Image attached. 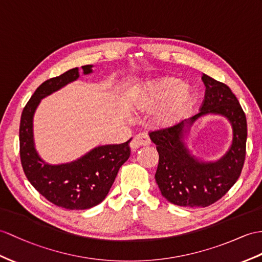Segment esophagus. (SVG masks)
<instances>
[{
    "label": "esophagus",
    "mask_w": 262,
    "mask_h": 262,
    "mask_svg": "<svg viewBox=\"0 0 262 262\" xmlns=\"http://www.w3.org/2000/svg\"><path fill=\"white\" fill-rule=\"evenodd\" d=\"M151 143L150 138L145 135V133H139V135L135 136L130 143V146L132 150H138L142 146H146Z\"/></svg>",
    "instance_id": "obj_1"
}]
</instances>
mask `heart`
<instances>
[{
    "label": "heart",
    "mask_w": 262,
    "mask_h": 262,
    "mask_svg": "<svg viewBox=\"0 0 262 262\" xmlns=\"http://www.w3.org/2000/svg\"><path fill=\"white\" fill-rule=\"evenodd\" d=\"M194 102L193 91L176 76H162L146 82L130 95V103L138 112H153L163 107L156 118V122L163 126L174 124L186 117Z\"/></svg>",
    "instance_id": "heart-1"
}]
</instances>
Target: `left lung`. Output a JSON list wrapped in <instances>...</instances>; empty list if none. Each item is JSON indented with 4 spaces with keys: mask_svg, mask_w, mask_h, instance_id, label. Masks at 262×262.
Returning a JSON list of instances; mask_svg holds the SVG:
<instances>
[{
    "mask_svg": "<svg viewBox=\"0 0 262 262\" xmlns=\"http://www.w3.org/2000/svg\"><path fill=\"white\" fill-rule=\"evenodd\" d=\"M205 99L200 112L187 124L207 113L222 114L231 121L234 139L227 155L219 162L199 163L183 143V121L149 133L157 145L159 164L156 181L161 194L173 205L187 208L209 207L220 200L241 174L246 159L247 119L238 99L225 83L203 74Z\"/></svg>",
    "mask_w": 262,
    "mask_h": 262,
    "instance_id": "obj_1",
    "label": "left lung"
}]
</instances>
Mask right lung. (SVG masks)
Wrapping results in <instances>:
<instances>
[{
  "instance_id": "obj_1",
  "label": "right lung",
  "mask_w": 262,
  "mask_h": 262,
  "mask_svg": "<svg viewBox=\"0 0 262 262\" xmlns=\"http://www.w3.org/2000/svg\"><path fill=\"white\" fill-rule=\"evenodd\" d=\"M83 66V73L92 72ZM79 78L78 68L49 79L36 89L24 106L20 123V157L25 176L35 190L53 205L67 210H85L104 200L121 168L130 157L129 141L102 145L71 163L50 165L37 156L32 120L41 99Z\"/></svg>"
}]
</instances>
